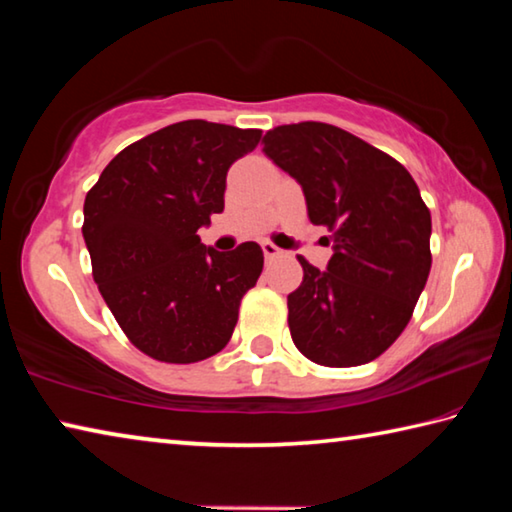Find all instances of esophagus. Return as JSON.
<instances>
[{
	"label": "esophagus",
	"mask_w": 512,
	"mask_h": 512,
	"mask_svg": "<svg viewBox=\"0 0 512 512\" xmlns=\"http://www.w3.org/2000/svg\"><path fill=\"white\" fill-rule=\"evenodd\" d=\"M262 250H264V257H268V259L282 255V250L277 248L275 244H271V241H262Z\"/></svg>",
	"instance_id": "1"
}]
</instances>
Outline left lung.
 <instances>
[{"mask_svg":"<svg viewBox=\"0 0 512 512\" xmlns=\"http://www.w3.org/2000/svg\"><path fill=\"white\" fill-rule=\"evenodd\" d=\"M264 153L298 180L309 221L332 230L325 271L289 293V329L307 359L329 368L377 359L404 332L431 271V214L400 162L323 121L277 126Z\"/></svg>","mask_w":512,"mask_h":512,"instance_id":"left-lung-1","label":"left lung"}]
</instances>
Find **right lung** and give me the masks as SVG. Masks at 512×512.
Here are the masks:
<instances>
[{"instance_id":"1","label":"right lung","mask_w":512,"mask_h":512,"mask_svg":"<svg viewBox=\"0 0 512 512\" xmlns=\"http://www.w3.org/2000/svg\"><path fill=\"white\" fill-rule=\"evenodd\" d=\"M259 140L257 128L178 121L117 153L85 196L94 282L124 334L153 359L203 361L235 332L264 253L255 241L219 253L196 232L223 212L228 169Z\"/></svg>"}]
</instances>
